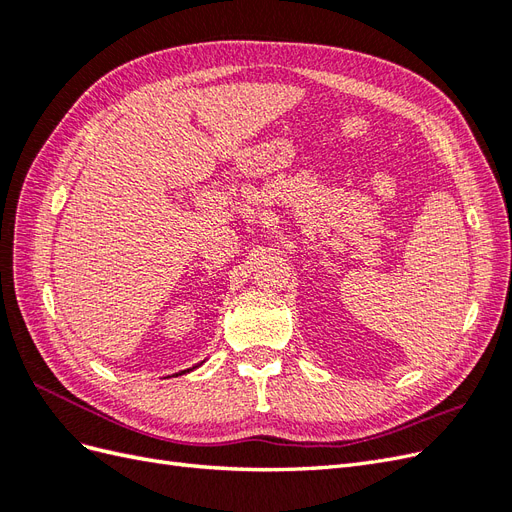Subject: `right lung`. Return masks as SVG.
Returning <instances> with one entry per match:
<instances>
[{
    "mask_svg": "<svg viewBox=\"0 0 512 512\" xmlns=\"http://www.w3.org/2000/svg\"><path fill=\"white\" fill-rule=\"evenodd\" d=\"M198 365H194V367H190V369H183V371H179V374H175V376H181V374H188V371H192V369H196Z\"/></svg>",
    "mask_w": 512,
    "mask_h": 512,
    "instance_id": "1",
    "label": "right lung"
}]
</instances>
